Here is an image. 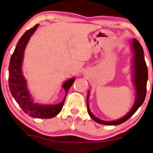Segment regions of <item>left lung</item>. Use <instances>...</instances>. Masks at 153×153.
Listing matches in <instances>:
<instances>
[{
	"mask_svg": "<svg viewBox=\"0 0 153 153\" xmlns=\"http://www.w3.org/2000/svg\"><path fill=\"white\" fill-rule=\"evenodd\" d=\"M133 52H134V76H133V79H134L135 89H136V99L135 102L133 105V108L129 111V113L126 116L123 117L120 119L114 120V121H104L97 118L92 114L90 111L89 107H88V92L87 95V111L88 114L93 119L94 121L99 123L103 124V125L108 126H114V125H119L123 123L126 122V120H128L133 114L136 112L137 109L144 102V100L146 99V92H147V81H148V67H147L146 61L144 59V53H143V50L141 45L139 43L136 39H133Z\"/></svg>",
	"mask_w": 153,
	"mask_h": 153,
	"instance_id": "left-lung-1",
	"label": "left lung"
}]
</instances>
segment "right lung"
Listing matches in <instances>:
<instances>
[{
	"label": "right lung",
	"mask_w": 153,
	"mask_h": 153,
	"mask_svg": "<svg viewBox=\"0 0 153 153\" xmlns=\"http://www.w3.org/2000/svg\"><path fill=\"white\" fill-rule=\"evenodd\" d=\"M38 25L39 24H37L26 31L19 39L9 64L8 85L13 98L25 114L33 118H51L56 116L62 111L69 88L74 82V78L67 80L62 85L65 89L66 96L61 103L56 105H42L33 102L27 88L26 80L22 75V62L26 45Z\"/></svg>",
	"instance_id": "add662e5"
}]
</instances>
